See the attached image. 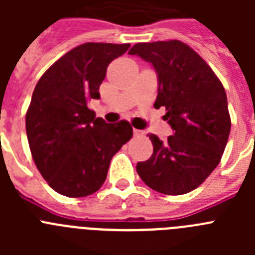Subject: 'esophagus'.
Here are the masks:
<instances>
[{
  "label": "esophagus",
  "instance_id": "34e87169",
  "mask_svg": "<svg viewBox=\"0 0 255 255\" xmlns=\"http://www.w3.org/2000/svg\"><path fill=\"white\" fill-rule=\"evenodd\" d=\"M132 132H134V136H143V135H144L143 130L134 129V130H132Z\"/></svg>",
  "mask_w": 255,
  "mask_h": 255
}]
</instances>
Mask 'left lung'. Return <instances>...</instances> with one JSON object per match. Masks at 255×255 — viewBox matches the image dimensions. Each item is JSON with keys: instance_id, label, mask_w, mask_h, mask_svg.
I'll use <instances>...</instances> for the list:
<instances>
[{"instance_id": "1", "label": "left lung", "mask_w": 255, "mask_h": 255, "mask_svg": "<svg viewBox=\"0 0 255 255\" xmlns=\"http://www.w3.org/2000/svg\"><path fill=\"white\" fill-rule=\"evenodd\" d=\"M129 55L155 70L154 107H166L164 120L172 129L166 141L148 134L153 154L139 162L136 171L153 190L186 194L217 167L226 148L231 120L224 85L206 61L180 40L136 43Z\"/></svg>"}]
</instances>
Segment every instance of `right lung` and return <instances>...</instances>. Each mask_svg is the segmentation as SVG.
<instances>
[{
	"label": "right lung",
	"mask_w": 255,
	"mask_h": 255,
	"mask_svg": "<svg viewBox=\"0 0 255 255\" xmlns=\"http://www.w3.org/2000/svg\"><path fill=\"white\" fill-rule=\"evenodd\" d=\"M130 44L84 43L69 51L42 75L25 117L35 166L58 194L82 198L96 193L112 157L131 139L128 121L107 124L88 107L100 100L110 62Z\"/></svg>",
	"instance_id": "right-lung-1"
}]
</instances>
